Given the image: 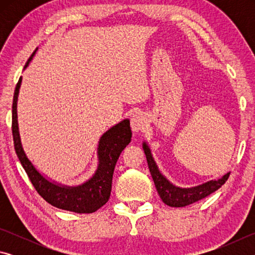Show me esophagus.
Returning <instances> with one entry per match:
<instances>
[{"label":"esophagus","mask_w":255,"mask_h":255,"mask_svg":"<svg viewBox=\"0 0 255 255\" xmlns=\"http://www.w3.org/2000/svg\"><path fill=\"white\" fill-rule=\"evenodd\" d=\"M130 125L133 132L137 133L144 130V128L146 126V117L144 114H141V112H136V114H133L130 120Z\"/></svg>","instance_id":"34e87169"}]
</instances>
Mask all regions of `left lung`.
<instances>
[{"label":"left lung","instance_id":"1","mask_svg":"<svg viewBox=\"0 0 255 255\" xmlns=\"http://www.w3.org/2000/svg\"><path fill=\"white\" fill-rule=\"evenodd\" d=\"M143 149L147 158V164L150 174L154 181L155 188H156L158 196L161 197L164 204L170 207H185L191 205L193 202H197L201 199H204L210 193L215 192L222 185L226 182L231 172L224 174L222 178L209 180L207 182L201 183L196 187L190 188H182L178 187L171 182V181L159 171L158 166L153 157L152 149H150L147 141H143Z\"/></svg>","mask_w":255,"mask_h":255}]
</instances>
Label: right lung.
I'll return each instance as SVG.
<instances>
[{
	"instance_id": "obj_1",
	"label": "right lung",
	"mask_w": 255,
	"mask_h": 255,
	"mask_svg": "<svg viewBox=\"0 0 255 255\" xmlns=\"http://www.w3.org/2000/svg\"><path fill=\"white\" fill-rule=\"evenodd\" d=\"M38 48L30 56L24 70L29 66ZM22 83V76L15 86L13 105H12V133L14 148L19 161L27 172L34 189L44 199L56 208L73 211L77 214H91L101 208L109 200L112 185V175L118 158L125 147L131 140V129L129 119L116 124L103 132L98 141V166L92 176L77 185L63 184L51 180L37 169L25 154L21 141L18 123V98Z\"/></svg>"
}]
</instances>
